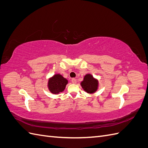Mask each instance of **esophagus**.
Segmentation results:
<instances>
[{
  "label": "esophagus",
  "mask_w": 148,
  "mask_h": 148,
  "mask_svg": "<svg viewBox=\"0 0 148 148\" xmlns=\"http://www.w3.org/2000/svg\"><path fill=\"white\" fill-rule=\"evenodd\" d=\"M71 82H72V83H73V84L77 83V79H76L75 78H72L71 79Z\"/></svg>",
  "instance_id": "obj_1"
}]
</instances>
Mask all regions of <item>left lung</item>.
<instances>
[{"label":"left lung","mask_w":148,"mask_h":148,"mask_svg":"<svg viewBox=\"0 0 148 148\" xmlns=\"http://www.w3.org/2000/svg\"><path fill=\"white\" fill-rule=\"evenodd\" d=\"M81 85L85 91L91 94L95 92L97 90L98 81L97 79L94 78L91 74H86L84 76Z\"/></svg>","instance_id":"1"}]
</instances>
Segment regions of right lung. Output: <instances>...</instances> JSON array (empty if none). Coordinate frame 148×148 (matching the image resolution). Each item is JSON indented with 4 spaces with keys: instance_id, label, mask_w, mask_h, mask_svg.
I'll return each instance as SVG.
<instances>
[{
    "instance_id": "add662e5",
    "label": "right lung",
    "mask_w": 148,
    "mask_h": 148,
    "mask_svg": "<svg viewBox=\"0 0 148 148\" xmlns=\"http://www.w3.org/2000/svg\"><path fill=\"white\" fill-rule=\"evenodd\" d=\"M67 83L68 80L66 78L60 74H56L49 79L47 86L52 94H59L64 91Z\"/></svg>"
}]
</instances>
